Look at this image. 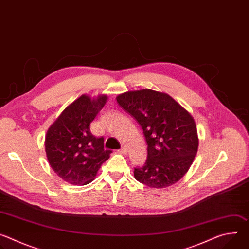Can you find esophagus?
<instances>
[{
  "label": "esophagus",
  "mask_w": 249,
  "mask_h": 249,
  "mask_svg": "<svg viewBox=\"0 0 249 249\" xmlns=\"http://www.w3.org/2000/svg\"><path fill=\"white\" fill-rule=\"evenodd\" d=\"M118 153L121 154V155H126L127 154V149L125 147H123L120 150H118Z\"/></svg>",
  "instance_id": "obj_1"
}]
</instances>
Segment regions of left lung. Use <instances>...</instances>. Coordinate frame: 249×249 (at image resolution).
Wrapping results in <instances>:
<instances>
[{
    "mask_svg": "<svg viewBox=\"0 0 249 249\" xmlns=\"http://www.w3.org/2000/svg\"><path fill=\"white\" fill-rule=\"evenodd\" d=\"M116 99L140 124L147 141V160L134 168L135 178L154 188H165L180 180L199 145L191 114L170 95L148 89L119 94Z\"/></svg>",
    "mask_w": 249,
    "mask_h": 249,
    "instance_id": "8db88e82",
    "label": "left lung"
}]
</instances>
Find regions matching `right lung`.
Wrapping results in <instances>:
<instances>
[{"label": "right lung", "mask_w": 249, "mask_h": 249, "mask_svg": "<svg viewBox=\"0 0 249 249\" xmlns=\"http://www.w3.org/2000/svg\"><path fill=\"white\" fill-rule=\"evenodd\" d=\"M107 95L83 94L61 113L45 137V152L52 169L73 185L91 182L112 153L104 149V138L90 132V123L102 109Z\"/></svg>", "instance_id": "1"}]
</instances>
